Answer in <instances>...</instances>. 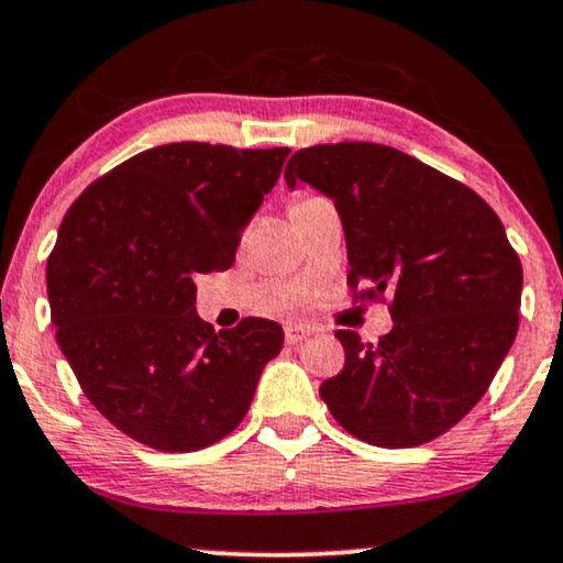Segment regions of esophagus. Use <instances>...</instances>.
I'll return each instance as SVG.
<instances>
[{"label": "esophagus", "mask_w": 563, "mask_h": 563, "mask_svg": "<svg viewBox=\"0 0 563 563\" xmlns=\"http://www.w3.org/2000/svg\"><path fill=\"white\" fill-rule=\"evenodd\" d=\"M308 335H312V328L310 325H302V323H287L284 328V339H287V344H299V341H305Z\"/></svg>", "instance_id": "1"}]
</instances>
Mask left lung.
I'll return each mask as SVG.
<instances>
[{
	"instance_id": "left-lung-1",
	"label": "left lung",
	"mask_w": 563,
	"mask_h": 563,
	"mask_svg": "<svg viewBox=\"0 0 563 563\" xmlns=\"http://www.w3.org/2000/svg\"><path fill=\"white\" fill-rule=\"evenodd\" d=\"M284 178L335 203L349 287L388 297L396 323L377 344L335 333L346 364L320 385L328 411L377 448L444 434L484 398L520 323L522 266L501 219L468 186L385 144L299 150Z\"/></svg>"
}]
</instances>
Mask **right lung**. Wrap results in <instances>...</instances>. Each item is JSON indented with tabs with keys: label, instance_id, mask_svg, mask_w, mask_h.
<instances>
[{
	"label": "right lung",
	"instance_id": "obj_1",
	"mask_svg": "<svg viewBox=\"0 0 563 563\" xmlns=\"http://www.w3.org/2000/svg\"><path fill=\"white\" fill-rule=\"evenodd\" d=\"M289 152L163 144L87 186L64 217L46 266L51 323L85 396L131 440L194 452L251 408L282 325L245 318L217 333L196 312V276L235 264Z\"/></svg>",
	"mask_w": 563,
	"mask_h": 563
}]
</instances>
